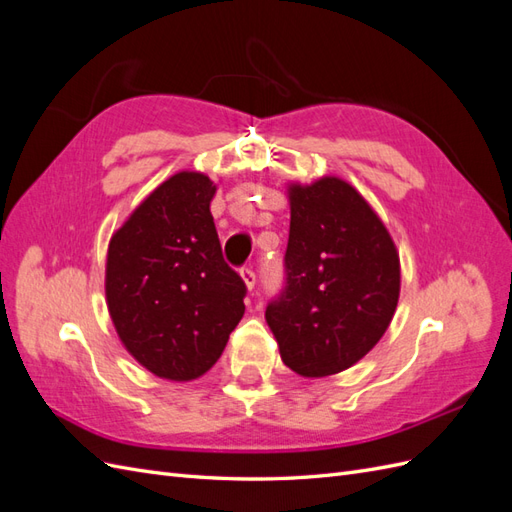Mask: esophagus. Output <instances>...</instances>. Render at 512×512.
<instances>
[{
  "instance_id": "obj_1",
  "label": "esophagus",
  "mask_w": 512,
  "mask_h": 512,
  "mask_svg": "<svg viewBox=\"0 0 512 512\" xmlns=\"http://www.w3.org/2000/svg\"><path fill=\"white\" fill-rule=\"evenodd\" d=\"M241 277H243V282H245L247 290H252V288L256 286V273H254L250 267H243V269H241Z\"/></svg>"
}]
</instances>
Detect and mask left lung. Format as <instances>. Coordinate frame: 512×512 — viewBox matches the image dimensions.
<instances>
[{
  "label": "left lung",
  "instance_id": "obj_1",
  "mask_svg": "<svg viewBox=\"0 0 512 512\" xmlns=\"http://www.w3.org/2000/svg\"><path fill=\"white\" fill-rule=\"evenodd\" d=\"M286 286L265 318L280 356L303 378L359 363L395 316L399 252L389 230L339 177L288 185Z\"/></svg>",
  "mask_w": 512,
  "mask_h": 512
}]
</instances>
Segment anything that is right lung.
Returning <instances> with one entry per match:
<instances>
[{"label":"right lung","instance_id":"add662e5","mask_svg":"<svg viewBox=\"0 0 512 512\" xmlns=\"http://www.w3.org/2000/svg\"><path fill=\"white\" fill-rule=\"evenodd\" d=\"M215 190L207 175L181 170L108 243V314L126 350L164 380L209 371L245 312V284L222 258L209 209Z\"/></svg>","mask_w":512,"mask_h":512}]
</instances>
